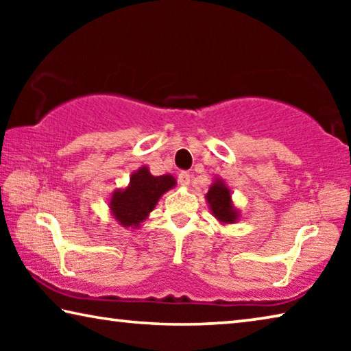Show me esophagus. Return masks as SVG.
Listing matches in <instances>:
<instances>
[{"mask_svg": "<svg viewBox=\"0 0 351 351\" xmlns=\"http://www.w3.org/2000/svg\"><path fill=\"white\" fill-rule=\"evenodd\" d=\"M178 182H180L181 186H184V187L189 186V184H190V175L187 173V171H181V173L178 175Z\"/></svg>", "mask_w": 351, "mask_h": 351, "instance_id": "obj_1", "label": "esophagus"}]
</instances>
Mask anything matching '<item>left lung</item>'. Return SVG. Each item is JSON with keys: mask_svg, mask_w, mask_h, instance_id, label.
Returning a JSON list of instances; mask_svg holds the SVG:
<instances>
[{"mask_svg": "<svg viewBox=\"0 0 351 351\" xmlns=\"http://www.w3.org/2000/svg\"><path fill=\"white\" fill-rule=\"evenodd\" d=\"M210 213L221 224H234L240 219V210L234 206L232 190L221 178H215L206 193Z\"/></svg>", "mask_w": 351, "mask_h": 351, "instance_id": "1", "label": "left lung"}]
</instances>
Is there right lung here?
Wrapping results in <instances>:
<instances>
[{"label":"right lung","mask_w":351,"mask_h":351,"mask_svg":"<svg viewBox=\"0 0 351 351\" xmlns=\"http://www.w3.org/2000/svg\"><path fill=\"white\" fill-rule=\"evenodd\" d=\"M176 186L175 176H154L142 165L130 176L128 186L116 189L108 199L111 218L122 228L139 229L150 212L156 207L159 198Z\"/></svg>","instance_id":"1"}]
</instances>
